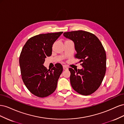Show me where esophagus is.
<instances>
[{"instance_id":"obj_1","label":"esophagus","mask_w":124,"mask_h":124,"mask_svg":"<svg viewBox=\"0 0 124 124\" xmlns=\"http://www.w3.org/2000/svg\"><path fill=\"white\" fill-rule=\"evenodd\" d=\"M63 69L65 70H68V68L66 66H63Z\"/></svg>"}]
</instances>
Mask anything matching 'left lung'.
Segmentation results:
<instances>
[{
    "label": "left lung",
    "instance_id": "obj_1",
    "mask_svg": "<svg viewBox=\"0 0 124 124\" xmlns=\"http://www.w3.org/2000/svg\"><path fill=\"white\" fill-rule=\"evenodd\" d=\"M63 36L74 43L75 57L82 62L81 69L70 68V83L75 91L87 96L100 86L106 71V54L99 39L83 31L66 32Z\"/></svg>",
    "mask_w": 124,
    "mask_h": 124
}]
</instances>
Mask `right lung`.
Returning <instances> with one entry per match:
<instances>
[{"instance_id":"1","label":"right lung","mask_w":124,"mask_h":124,"mask_svg":"<svg viewBox=\"0 0 124 124\" xmlns=\"http://www.w3.org/2000/svg\"><path fill=\"white\" fill-rule=\"evenodd\" d=\"M63 32L40 34L32 37L24 45L19 63L22 80L32 94L43 98L50 95L57 87L63 68L56 63L51 70L43 64L45 58L52 55V46Z\"/></svg>"}]
</instances>
